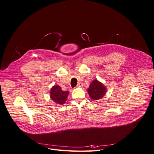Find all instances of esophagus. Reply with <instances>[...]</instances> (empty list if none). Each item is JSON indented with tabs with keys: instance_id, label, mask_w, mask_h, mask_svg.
I'll return each mask as SVG.
<instances>
[{
	"instance_id": "34e87169",
	"label": "esophagus",
	"mask_w": 154,
	"mask_h": 154,
	"mask_svg": "<svg viewBox=\"0 0 154 154\" xmlns=\"http://www.w3.org/2000/svg\"><path fill=\"white\" fill-rule=\"evenodd\" d=\"M83 84L82 83H81V82H80V83H78V85H77V87H83Z\"/></svg>"
}]
</instances>
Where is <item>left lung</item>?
<instances>
[{"label": "left lung", "mask_w": 154, "mask_h": 154, "mask_svg": "<svg viewBox=\"0 0 154 154\" xmlns=\"http://www.w3.org/2000/svg\"><path fill=\"white\" fill-rule=\"evenodd\" d=\"M88 93L92 100H100L105 94L106 87L101 83L96 80L92 81L88 88Z\"/></svg>", "instance_id": "1"}]
</instances>
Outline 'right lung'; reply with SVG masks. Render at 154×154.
<instances>
[{
  "label": "right lung",
  "mask_w": 154,
  "mask_h": 154,
  "mask_svg": "<svg viewBox=\"0 0 154 154\" xmlns=\"http://www.w3.org/2000/svg\"><path fill=\"white\" fill-rule=\"evenodd\" d=\"M68 94L69 91H63L58 85L53 86L51 89V98L57 104L63 105L66 102Z\"/></svg>",
  "instance_id": "add662e5"
}]
</instances>
